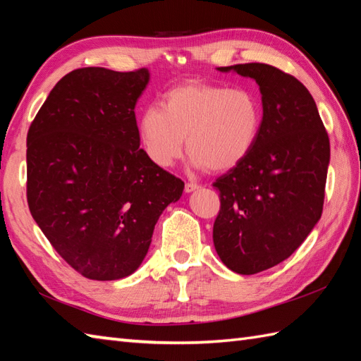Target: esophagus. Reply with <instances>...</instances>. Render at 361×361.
Returning a JSON list of instances; mask_svg holds the SVG:
<instances>
[{"instance_id": "obj_1", "label": "esophagus", "mask_w": 361, "mask_h": 361, "mask_svg": "<svg viewBox=\"0 0 361 361\" xmlns=\"http://www.w3.org/2000/svg\"><path fill=\"white\" fill-rule=\"evenodd\" d=\"M198 188H200V185H197V183H190L188 181L186 186H185V190L189 194V192H194V190H197Z\"/></svg>"}]
</instances>
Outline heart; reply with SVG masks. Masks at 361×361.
I'll list each match as a JSON object with an SVG mask.
<instances>
[{"label": "heart", "mask_w": 361, "mask_h": 361, "mask_svg": "<svg viewBox=\"0 0 361 361\" xmlns=\"http://www.w3.org/2000/svg\"><path fill=\"white\" fill-rule=\"evenodd\" d=\"M262 105L255 91L185 82L166 91L161 109L149 105L137 135L153 164L171 167L186 147L197 167L224 172L240 164L255 147Z\"/></svg>", "instance_id": "b5f03b06"}]
</instances>
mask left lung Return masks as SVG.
<instances>
[{
    "mask_svg": "<svg viewBox=\"0 0 361 361\" xmlns=\"http://www.w3.org/2000/svg\"><path fill=\"white\" fill-rule=\"evenodd\" d=\"M255 79L262 126L240 164L219 176L212 239L229 270L256 274L293 255L323 214L331 144L309 90L265 63L217 68Z\"/></svg>",
    "mask_w": 361,
    "mask_h": 361,
    "instance_id": "1",
    "label": "left lung"
}]
</instances>
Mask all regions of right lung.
<instances>
[{"label":"right lung","instance_id":"1","mask_svg":"<svg viewBox=\"0 0 361 361\" xmlns=\"http://www.w3.org/2000/svg\"><path fill=\"white\" fill-rule=\"evenodd\" d=\"M149 78L145 68L74 70L29 127V211L54 250L88 279L136 271L159 216L185 189L140 149L135 105Z\"/></svg>","mask_w":361,"mask_h":361}]
</instances>
